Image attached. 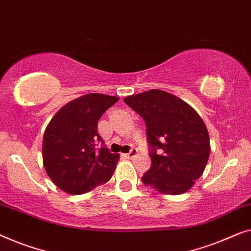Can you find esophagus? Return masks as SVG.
Segmentation results:
<instances>
[{
	"instance_id": "34e87169",
	"label": "esophagus",
	"mask_w": 251,
	"mask_h": 251,
	"mask_svg": "<svg viewBox=\"0 0 251 251\" xmlns=\"http://www.w3.org/2000/svg\"><path fill=\"white\" fill-rule=\"evenodd\" d=\"M136 154H137V149H135V148H133V149L130 150L128 153H124V157H126V158H133V157H135Z\"/></svg>"
}]
</instances>
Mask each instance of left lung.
I'll use <instances>...</instances> for the list:
<instances>
[{"instance_id":"obj_1","label":"left lung","mask_w":251,"mask_h":251,"mask_svg":"<svg viewBox=\"0 0 251 251\" xmlns=\"http://www.w3.org/2000/svg\"><path fill=\"white\" fill-rule=\"evenodd\" d=\"M124 102L146 122L151 167L142 182L165 195H182L191 189L210 153L207 127L198 112L161 90L129 95Z\"/></svg>"}]
</instances>
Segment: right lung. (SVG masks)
<instances>
[{"label":"right lung","mask_w":251,"mask_h":251,"mask_svg":"<svg viewBox=\"0 0 251 251\" xmlns=\"http://www.w3.org/2000/svg\"><path fill=\"white\" fill-rule=\"evenodd\" d=\"M118 100L100 93L83 95L63 105L49 123L42 144L43 165L62 191L83 195L111 178L119 154L104 147L98 122Z\"/></svg>","instance_id":"right-lung-1"}]
</instances>
